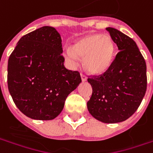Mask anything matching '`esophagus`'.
<instances>
[{
	"instance_id": "esophagus-1",
	"label": "esophagus",
	"mask_w": 153,
	"mask_h": 153,
	"mask_svg": "<svg viewBox=\"0 0 153 153\" xmlns=\"http://www.w3.org/2000/svg\"><path fill=\"white\" fill-rule=\"evenodd\" d=\"M81 78H82V82L87 81V76H86L85 75H83V74H81Z\"/></svg>"
}]
</instances>
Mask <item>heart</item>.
<instances>
[{
	"mask_svg": "<svg viewBox=\"0 0 153 153\" xmlns=\"http://www.w3.org/2000/svg\"><path fill=\"white\" fill-rule=\"evenodd\" d=\"M115 46L107 35H89L78 40L72 48L63 51L65 59L75 65L77 56L83 57V67L93 75H101L106 72L113 60Z\"/></svg>",
	"mask_w": 153,
	"mask_h": 153,
	"instance_id": "heart-1",
	"label": "heart"
}]
</instances>
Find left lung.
<instances>
[{"label": "left lung", "instance_id": "left-lung-1", "mask_svg": "<svg viewBox=\"0 0 153 153\" xmlns=\"http://www.w3.org/2000/svg\"><path fill=\"white\" fill-rule=\"evenodd\" d=\"M119 53L105 73L88 78L93 93L87 103L89 113L105 123L127 120L138 109L146 91V65L135 42L108 27Z\"/></svg>", "mask_w": 153, "mask_h": 153}]
</instances>
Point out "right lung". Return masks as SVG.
<instances>
[{
  "label": "right lung",
  "instance_id": "obj_1",
  "mask_svg": "<svg viewBox=\"0 0 153 153\" xmlns=\"http://www.w3.org/2000/svg\"><path fill=\"white\" fill-rule=\"evenodd\" d=\"M61 42L55 28L41 27L22 36L9 57V93L30 118L54 119L82 82L78 71L65 67Z\"/></svg>",
  "mask_w": 153,
  "mask_h": 153
}]
</instances>
